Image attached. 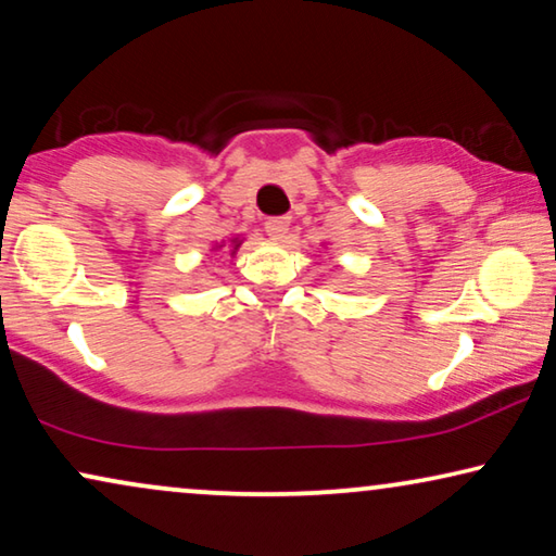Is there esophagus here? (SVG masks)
<instances>
[{
  "instance_id": "esophagus-1",
  "label": "esophagus",
  "mask_w": 556,
  "mask_h": 556,
  "mask_svg": "<svg viewBox=\"0 0 556 556\" xmlns=\"http://www.w3.org/2000/svg\"><path fill=\"white\" fill-rule=\"evenodd\" d=\"M288 225H291V217H268L265 219V232H268L273 240H280L286 238Z\"/></svg>"
}]
</instances>
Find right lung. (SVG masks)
Returning a JSON list of instances; mask_svg holds the SVG:
<instances>
[{"mask_svg": "<svg viewBox=\"0 0 556 556\" xmlns=\"http://www.w3.org/2000/svg\"><path fill=\"white\" fill-rule=\"evenodd\" d=\"M217 248H219V245H217ZM238 248H240V240L235 238V240H232V253H235V250H238Z\"/></svg>", "mask_w": 556, "mask_h": 556, "instance_id": "right-lung-1", "label": "right lung"}]
</instances>
